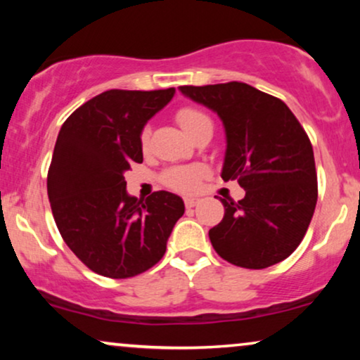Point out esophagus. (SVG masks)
<instances>
[{"mask_svg":"<svg viewBox=\"0 0 360 360\" xmlns=\"http://www.w3.org/2000/svg\"><path fill=\"white\" fill-rule=\"evenodd\" d=\"M184 201H185L186 208H195V206L200 203V198H196V196H186Z\"/></svg>","mask_w":360,"mask_h":360,"instance_id":"obj_1","label":"esophagus"}]
</instances>
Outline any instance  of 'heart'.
Returning a JSON list of instances; mask_svg holds the SVG:
<instances>
[{"label":"heart","mask_w":360,"mask_h":360,"mask_svg":"<svg viewBox=\"0 0 360 360\" xmlns=\"http://www.w3.org/2000/svg\"><path fill=\"white\" fill-rule=\"evenodd\" d=\"M175 120L191 139H193L196 132L200 129H203L205 126L211 124L210 117L195 106H181L180 110H176L175 112ZM139 142L142 150L146 152L149 149L150 127L147 124L141 129ZM206 175H208V170H206V167L203 165H175L167 169L164 174H162V184L169 186L170 190L180 191V193H190V191H195L198 188L201 180H203Z\"/></svg>","instance_id":"1"}]
</instances>
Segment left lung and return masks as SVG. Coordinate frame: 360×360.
<instances>
[{
  "instance_id": "1",
  "label": "left lung",
  "mask_w": 360,
  "mask_h": 360,
  "mask_svg": "<svg viewBox=\"0 0 360 360\" xmlns=\"http://www.w3.org/2000/svg\"><path fill=\"white\" fill-rule=\"evenodd\" d=\"M223 120L228 139L223 180L245 196L219 198L224 218L210 229L219 257L244 269L282 262L302 243L318 200L313 146L282 100L243 82L180 86Z\"/></svg>"
}]
</instances>
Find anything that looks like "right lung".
<instances>
[{"label":"right lung","mask_w":360,"mask_h":360,"mask_svg":"<svg viewBox=\"0 0 360 360\" xmlns=\"http://www.w3.org/2000/svg\"><path fill=\"white\" fill-rule=\"evenodd\" d=\"M175 88L108 90L62 124L47 174V195L62 239L103 277H136L159 262L185 213L180 196L154 191L146 201L126 191L124 172L142 162L141 129Z\"/></svg>","instance_id":"obj_1"}]
</instances>
